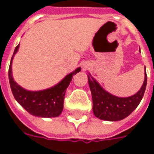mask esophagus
Masks as SVG:
<instances>
[{
  "instance_id": "34e87169",
  "label": "esophagus",
  "mask_w": 154,
  "mask_h": 154,
  "mask_svg": "<svg viewBox=\"0 0 154 154\" xmlns=\"http://www.w3.org/2000/svg\"><path fill=\"white\" fill-rule=\"evenodd\" d=\"M82 70L83 71L87 70V67H86V66H83V67H82Z\"/></svg>"
}]
</instances>
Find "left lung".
I'll list each match as a JSON object with an SVG mask.
<instances>
[{
	"label": "left lung",
	"instance_id": "left-lung-1",
	"mask_svg": "<svg viewBox=\"0 0 154 154\" xmlns=\"http://www.w3.org/2000/svg\"><path fill=\"white\" fill-rule=\"evenodd\" d=\"M87 77L92 96L94 115L98 119L107 121L121 120L132 113L142 100L147 85L145 72L143 83L137 93L131 97H119L105 90L90 73Z\"/></svg>",
	"mask_w": 154,
	"mask_h": 154
}]
</instances>
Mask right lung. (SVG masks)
<instances>
[{
	"instance_id": "obj_1",
	"label": "right lung",
	"mask_w": 154,
	"mask_h": 154,
	"mask_svg": "<svg viewBox=\"0 0 154 154\" xmlns=\"http://www.w3.org/2000/svg\"><path fill=\"white\" fill-rule=\"evenodd\" d=\"M20 44L16 46L9 67V82L12 94L16 101L32 116L42 118H52L60 116L63 109V100L67 87L73 75L81 71L77 67L63 79L50 88L41 91H29L20 87L15 82L12 75V61L18 52Z\"/></svg>"
}]
</instances>
